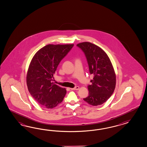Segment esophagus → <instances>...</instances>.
<instances>
[{"instance_id":"34e87169","label":"esophagus","mask_w":147,"mask_h":147,"mask_svg":"<svg viewBox=\"0 0 147 147\" xmlns=\"http://www.w3.org/2000/svg\"><path fill=\"white\" fill-rule=\"evenodd\" d=\"M79 87H78V86H76L75 88H71V90H79Z\"/></svg>"}]
</instances>
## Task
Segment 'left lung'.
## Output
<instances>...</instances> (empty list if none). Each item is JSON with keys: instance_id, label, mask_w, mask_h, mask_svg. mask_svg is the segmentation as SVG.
I'll return each mask as SVG.
<instances>
[{"instance_id": "8db88e82", "label": "left lung", "mask_w": 147, "mask_h": 147, "mask_svg": "<svg viewBox=\"0 0 147 147\" xmlns=\"http://www.w3.org/2000/svg\"><path fill=\"white\" fill-rule=\"evenodd\" d=\"M87 60L89 71L94 75L88 86L89 96L84 100L90 105L97 106L105 103L115 90L116 76L107 54L99 47L90 42L78 44Z\"/></svg>"}]
</instances>
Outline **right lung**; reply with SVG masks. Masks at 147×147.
Masks as SVG:
<instances>
[{"label": "right lung", "mask_w": 147, "mask_h": 147, "mask_svg": "<svg viewBox=\"0 0 147 147\" xmlns=\"http://www.w3.org/2000/svg\"><path fill=\"white\" fill-rule=\"evenodd\" d=\"M74 44H48L36 52L27 74L28 89L34 99L47 109L62 102L66 94L65 88L52 82L53 74L61 60Z\"/></svg>", "instance_id": "obj_1"}]
</instances>
